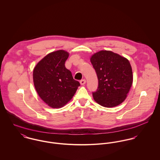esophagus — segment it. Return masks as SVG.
Returning a JSON list of instances; mask_svg holds the SVG:
<instances>
[{
  "instance_id": "obj_1",
  "label": "esophagus",
  "mask_w": 160,
  "mask_h": 160,
  "mask_svg": "<svg viewBox=\"0 0 160 160\" xmlns=\"http://www.w3.org/2000/svg\"><path fill=\"white\" fill-rule=\"evenodd\" d=\"M86 79H82V80L80 81V84H81V85H84V84H86Z\"/></svg>"
}]
</instances>
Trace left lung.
I'll list each match as a JSON object with an SVG mask.
<instances>
[{
  "label": "left lung",
  "mask_w": 160,
  "mask_h": 160,
  "mask_svg": "<svg viewBox=\"0 0 160 160\" xmlns=\"http://www.w3.org/2000/svg\"><path fill=\"white\" fill-rule=\"evenodd\" d=\"M98 81L97 91L92 92L99 105L111 108L122 103L133 81L129 60L112 51L101 50L91 58Z\"/></svg>",
  "instance_id": "8db88e82"
}]
</instances>
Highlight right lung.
Returning <instances> with one entry per match:
<instances>
[{
    "mask_svg": "<svg viewBox=\"0 0 160 160\" xmlns=\"http://www.w3.org/2000/svg\"><path fill=\"white\" fill-rule=\"evenodd\" d=\"M69 53L63 50L51 52L33 70V82L41 98L53 108L63 107L72 98L80 86L65 63Z\"/></svg>",
    "mask_w": 160,
    "mask_h": 160,
    "instance_id": "1",
    "label": "right lung"
}]
</instances>
